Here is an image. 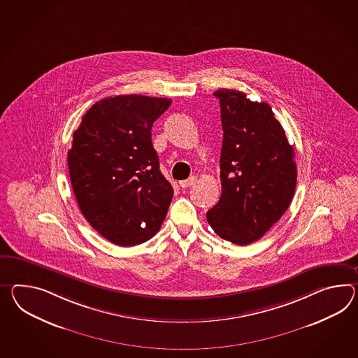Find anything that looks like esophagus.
Segmentation results:
<instances>
[{"label":"esophagus","mask_w":358,"mask_h":358,"mask_svg":"<svg viewBox=\"0 0 358 358\" xmlns=\"http://www.w3.org/2000/svg\"><path fill=\"white\" fill-rule=\"evenodd\" d=\"M196 182V177L195 176H192L190 178H187V180H183V181H180V186L182 187V189H186V187H189V186H192L194 183Z\"/></svg>","instance_id":"1"}]
</instances>
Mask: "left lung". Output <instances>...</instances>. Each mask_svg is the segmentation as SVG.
Masks as SVG:
<instances>
[{
    "instance_id": "1",
    "label": "left lung",
    "mask_w": 358,
    "mask_h": 358,
    "mask_svg": "<svg viewBox=\"0 0 358 358\" xmlns=\"http://www.w3.org/2000/svg\"><path fill=\"white\" fill-rule=\"evenodd\" d=\"M224 140L221 198L207 212L215 233L238 245L260 239L285 215L296 187L295 151L271 105L218 89Z\"/></svg>"
}]
</instances>
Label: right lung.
Instances as JSON below:
<instances>
[{"instance_id":"right-lung-1","label":"right lung","mask_w":358,"mask_h":358,"mask_svg":"<svg viewBox=\"0 0 358 358\" xmlns=\"http://www.w3.org/2000/svg\"><path fill=\"white\" fill-rule=\"evenodd\" d=\"M168 98L115 96L83 116L67 154L71 183L87 222L111 243L131 247L157 234L173 198L151 128Z\"/></svg>"}]
</instances>
